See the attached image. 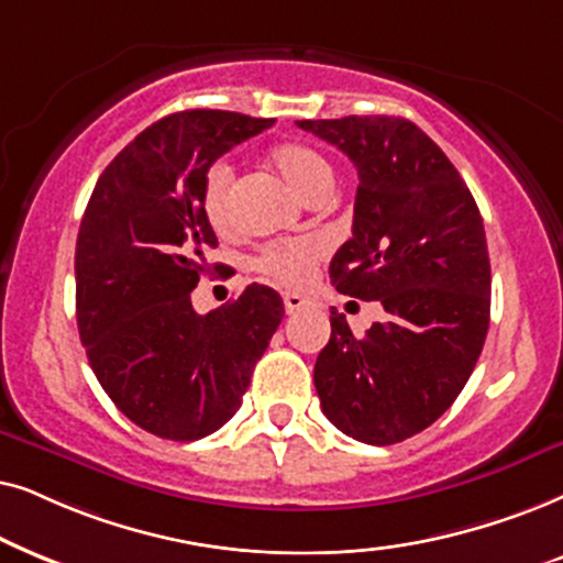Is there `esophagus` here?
<instances>
[{"instance_id":"1","label":"esophagus","mask_w":563,"mask_h":563,"mask_svg":"<svg viewBox=\"0 0 563 563\" xmlns=\"http://www.w3.org/2000/svg\"><path fill=\"white\" fill-rule=\"evenodd\" d=\"M283 303H286L288 313H296V311H301L306 303H309V298L301 296V294H286V296H283Z\"/></svg>"}]
</instances>
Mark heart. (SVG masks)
I'll list each match as a JSON object with an SVG mask.
<instances>
[{
  "instance_id": "heart-1",
  "label": "heart",
  "mask_w": 563,
  "mask_h": 563,
  "mask_svg": "<svg viewBox=\"0 0 563 563\" xmlns=\"http://www.w3.org/2000/svg\"><path fill=\"white\" fill-rule=\"evenodd\" d=\"M269 159L280 172V177L306 200L321 190H329V185H332V167L311 146L283 144L275 148ZM231 183H234V169L227 162H213L206 169L203 185H200V208L216 231H227L234 223ZM321 257H324V246L317 239H280V242H267L262 246L254 254L252 267L269 280L280 283V286L301 288L311 280Z\"/></svg>"
}]
</instances>
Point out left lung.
Instances as JSON below:
<instances>
[{"instance_id": "8db88e82", "label": "left lung", "mask_w": 563, "mask_h": 563, "mask_svg": "<svg viewBox=\"0 0 563 563\" xmlns=\"http://www.w3.org/2000/svg\"><path fill=\"white\" fill-rule=\"evenodd\" d=\"M296 125L347 154L360 179L352 236L329 277L388 313L357 340L332 309L313 365L321 411L360 443H401L451 407L482 355L492 306L482 213L443 148L407 118Z\"/></svg>"}]
</instances>
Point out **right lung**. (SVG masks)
<instances>
[{
  "label": "right lung",
  "mask_w": 563,
  "mask_h": 563,
  "mask_svg": "<svg viewBox=\"0 0 563 563\" xmlns=\"http://www.w3.org/2000/svg\"><path fill=\"white\" fill-rule=\"evenodd\" d=\"M273 123L227 110L156 120L104 167L81 216V344L112 404L156 438L190 443L227 424L286 313L257 283L206 317L190 301L219 246L200 208L206 169Z\"/></svg>",
  "instance_id": "1"
}]
</instances>
